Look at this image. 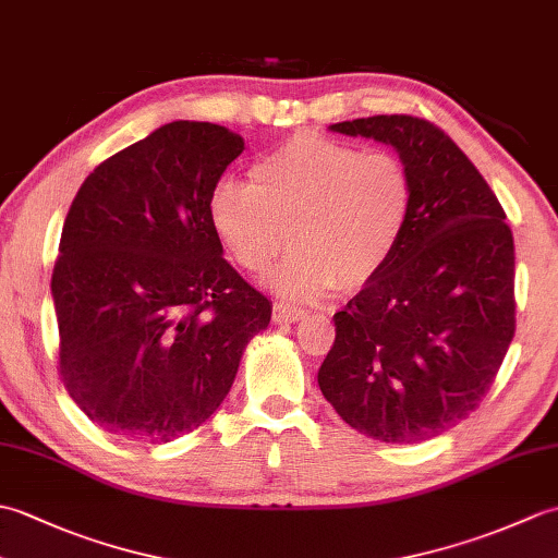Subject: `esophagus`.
Returning <instances> with one entry per match:
<instances>
[{
  "label": "esophagus",
  "mask_w": 558,
  "mask_h": 558,
  "mask_svg": "<svg viewBox=\"0 0 558 558\" xmlns=\"http://www.w3.org/2000/svg\"><path fill=\"white\" fill-rule=\"evenodd\" d=\"M302 316H304V312H302V310H298V306H292V304H280V302L272 304V322H276V324H292V322H300Z\"/></svg>",
  "instance_id": "obj_1"
}]
</instances>
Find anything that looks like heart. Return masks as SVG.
<instances>
[{"mask_svg": "<svg viewBox=\"0 0 558 558\" xmlns=\"http://www.w3.org/2000/svg\"><path fill=\"white\" fill-rule=\"evenodd\" d=\"M252 184L213 186L208 216L236 266L266 276L282 248L276 288L294 300L357 290L396 256L408 232L414 184L396 153L298 134L252 165Z\"/></svg>", "mask_w": 558, "mask_h": 558, "instance_id": "1", "label": "heart"}]
</instances>
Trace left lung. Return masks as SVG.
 Masks as SVG:
<instances>
[{"label":"left lung","instance_id":"left-lung-1","mask_svg":"<svg viewBox=\"0 0 558 558\" xmlns=\"http://www.w3.org/2000/svg\"><path fill=\"white\" fill-rule=\"evenodd\" d=\"M398 150L414 184L396 256L333 316L318 369L352 429L420 444L468 420L515 333V252L499 198L450 136L410 114L330 124Z\"/></svg>","mask_w":558,"mask_h":558}]
</instances>
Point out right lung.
I'll list each match as a JSON object with an SVG mask.
<instances>
[{
  "mask_svg": "<svg viewBox=\"0 0 558 558\" xmlns=\"http://www.w3.org/2000/svg\"><path fill=\"white\" fill-rule=\"evenodd\" d=\"M244 138L170 122L100 162L52 270L59 374L100 429L168 444L220 408L272 304L222 258L208 198Z\"/></svg>",
  "mask_w": 558,
  "mask_h": 558,
  "instance_id": "obj_1",
  "label": "right lung"
}]
</instances>
